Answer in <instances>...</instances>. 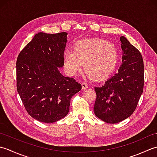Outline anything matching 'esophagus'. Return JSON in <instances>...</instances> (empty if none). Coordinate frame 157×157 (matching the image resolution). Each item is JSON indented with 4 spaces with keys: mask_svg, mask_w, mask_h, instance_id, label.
<instances>
[{
    "mask_svg": "<svg viewBox=\"0 0 157 157\" xmlns=\"http://www.w3.org/2000/svg\"><path fill=\"white\" fill-rule=\"evenodd\" d=\"M82 89L83 90H85L86 88H88V85L86 82H83L82 84Z\"/></svg>",
    "mask_w": 157,
    "mask_h": 157,
    "instance_id": "1",
    "label": "esophagus"
}]
</instances>
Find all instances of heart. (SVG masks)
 I'll return each mask as SVG.
<instances>
[{
    "label": "heart",
    "instance_id": "b5f03b06",
    "mask_svg": "<svg viewBox=\"0 0 157 157\" xmlns=\"http://www.w3.org/2000/svg\"><path fill=\"white\" fill-rule=\"evenodd\" d=\"M119 50L115 43L101 38H86L76 41L73 50L66 49L63 61L66 71L75 75L83 67L90 78L101 79L107 77L116 67Z\"/></svg>",
    "mask_w": 157,
    "mask_h": 157
}]
</instances>
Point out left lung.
Segmentation results:
<instances>
[{"label": "left lung", "mask_w": 157, "mask_h": 157, "mask_svg": "<svg viewBox=\"0 0 157 157\" xmlns=\"http://www.w3.org/2000/svg\"><path fill=\"white\" fill-rule=\"evenodd\" d=\"M122 65L101 86L94 87V111L103 121L117 123L134 112L143 92L144 67L140 52L121 36Z\"/></svg>", "instance_id": "8db88e82"}]
</instances>
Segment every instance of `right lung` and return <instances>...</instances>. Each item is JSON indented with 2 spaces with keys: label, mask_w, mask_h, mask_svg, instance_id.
<instances>
[{
  "label": "right lung",
  "mask_w": 157,
  "mask_h": 157,
  "mask_svg": "<svg viewBox=\"0 0 157 157\" xmlns=\"http://www.w3.org/2000/svg\"><path fill=\"white\" fill-rule=\"evenodd\" d=\"M66 32L36 34L20 52L16 62L17 90L28 114L43 123H54L69 111L72 96L82 85L63 76Z\"/></svg>",
  "instance_id": "obj_1"
}]
</instances>
